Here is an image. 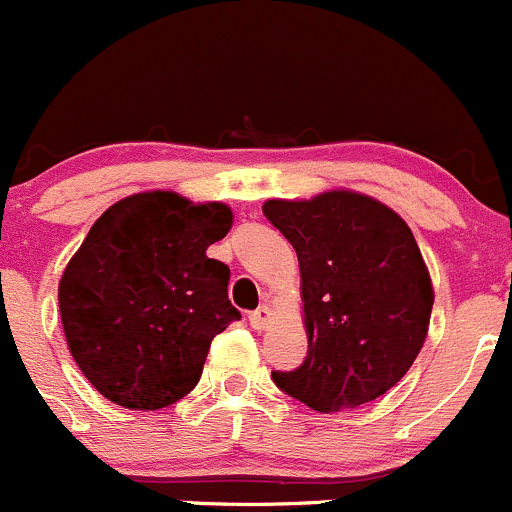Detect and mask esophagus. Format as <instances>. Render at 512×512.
Here are the masks:
<instances>
[{
  "label": "esophagus",
  "instance_id": "34e87169",
  "mask_svg": "<svg viewBox=\"0 0 512 512\" xmlns=\"http://www.w3.org/2000/svg\"><path fill=\"white\" fill-rule=\"evenodd\" d=\"M272 322V309L267 307V304H262V307H257L255 312L250 314V324L252 329H257V332H262V329L270 327Z\"/></svg>",
  "mask_w": 512,
  "mask_h": 512
}]
</instances>
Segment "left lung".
Masks as SVG:
<instances>
[{"label":"left lung","instance_id":"1","mask_svg":"<svg viewBox=\"0 0 512 512\" xmlns=\"http://www.w3.org/2000/svg\"><path fill=\"white\" fill-rule=\"evenodd\" d=\"M262 213L297 252L309 342L302 366L272 371L275 384L319 414L379 399L411 369L431 322V275L411 227L354 190L267 200Z\"/></svg>","mask_w":512,"mask_h":512}]
</instances>
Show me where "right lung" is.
Instances as JSON below:
<instances>
[{"mask_svg":"<svg viewBox=\"0 0 512 512\" xmlns=\"http://www.w3.org/2000/svg\"><path fill=\"white\" fill-rule=\"evenodd\" d=\"M232 227L225 203L148 190L113 203L59 282L66 344L101 396L156 411L195 389L210 342L240 312L230 267L205 255Z\"/></svg>","mask_w":512,"mask_h":512,"instance_id":"obj_1","label":"right lung"}]
</instances>
